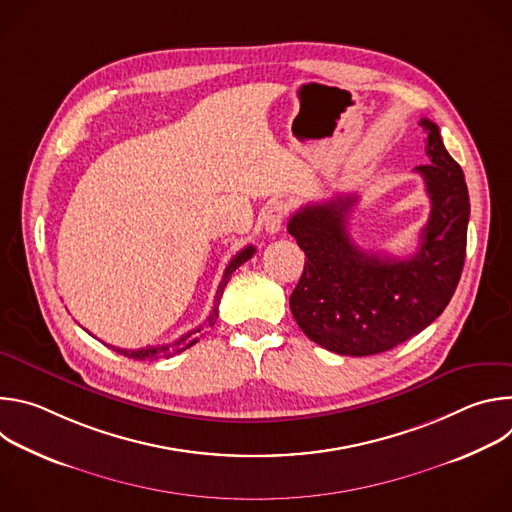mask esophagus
I'll use <instances>...</instances> for the list:
<instances>
[{"mask_svg":"<svg viewBox=\"0 0 512 512\" xmlns=\"http://www.w3.org/2000/svg\"><path fill=\"white\" fill-rule=\"evenodd\" d=\"M285 214H287V208L281 204V202H275L267 208L265 216H263V225H265V231L269 235H275L281 231L283 227V221H285Z\"/></svg>","mask_w":512,"mask_h":512,"instance_id":"obj_1","label":"esophagus"}]
</instances>
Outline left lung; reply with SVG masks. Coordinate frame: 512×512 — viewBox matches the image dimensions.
I'll return each mask as SVG.
<instances>
[{"label": "left lung", "mask_w": 512, "mask_h": 512, "mask_svg": "<svg viewBox=\"0 0 512 512\" xmlns=\"http://www.w3.org/2000/svg\"><path fill=\"white\" fill-rule=\"evenodd\" d=\"M425 154L417 166L431 212L411 257L358 249L348 235L356 194L306 204L289 218L287 231L306 253L304 273L289 308L304 334L344 356H369L395 348L427 328L450 304L458 287L470 218L462 168L448 154L429 119Z\"/></svg>", "instance_id": "left-lung-1"}]
</instances>
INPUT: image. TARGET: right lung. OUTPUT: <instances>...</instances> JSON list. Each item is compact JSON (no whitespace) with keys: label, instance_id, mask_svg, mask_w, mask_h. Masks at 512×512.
Listing matches in <instances>:
<instances>
[{"label":"right lung","instance_id":"add662e5","mask_svg":"<svg viewBox=\"0 0 512 512\" xmlns=\"http://www.w3.org/2000/svg\"><path fill=\"white\" fill-rule=\"evenodd\" d=\"M253 253H255V247H253V245H249V247H245L243 251H239V253L229 261V265H227V269H225V273H223V279H221V283H218L216 296H214L212 312H210V316L206 318L204 326H198L196 330L186 332L184 336H180V338H178L176 342H172V344H164V346H148V348H137V350H127V348H113V350H115V352H119V354H123V356H127V358H133V360H148V358H162V356L170 358L172 354H178V352H182V350L190 348L192 344H196V342H198V334H200L204 328L214 326V322H216V318H218V304H221L223 291H225V287H227V283H229V279H231L233 271H235L237 267H241L245 261H249V259L253 257Z\"/></svg>","mask_w":512,"mask_h":512}]
</instances>
